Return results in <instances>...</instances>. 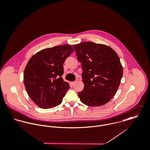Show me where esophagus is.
Listing matches in <instances>:
<instances>
[{
    "mask_svg": "<svg viewBox=\"0 0 150 150\" xmlns=\"http://www.w3.org/2000/svg\"><path fill=\"white\" fill-rule=\"evenodd\" d=\"M77 81H74L72 82V83H71V84H72V85H73V86H74V85L76 84V83H77Z\"/></svg>",
    "mask_w": 150,
    "mask_h": 150,
    "instance_id": "1",
    "label": "esophagus"
}]
</instances>
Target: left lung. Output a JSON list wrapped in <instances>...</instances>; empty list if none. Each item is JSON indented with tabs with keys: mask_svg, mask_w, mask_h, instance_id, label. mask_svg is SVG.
<instances>
[{
	"mask_svg": "<svg viewBox=\"0 0 150 150\" xmlns=\"http://www.w3.org/2000/svg\"><path fill=\"white\" fill-rule=\"evenodd\" d=\"M83 70V90L78 93L81 102L89 106H102L116 93L123 75L117 53L105 44L86 42L73 45Z\"/></svg>",
	"mask_w": 150,
	"mask_h": 150,
	"instance_id": "left-lung-1",
	"label": "left lung"
}]
</instances>
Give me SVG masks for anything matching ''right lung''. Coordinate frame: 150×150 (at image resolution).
<instances>
[{
  "label": "right lung",
  "mask_w": 150,
  "mask_h": 150,
  "mask_svg": "<svg viewBox=\"0 0 150 150\" xmlns=\"http://www.w3.org/2000/svg\"><path fill=\"white\" fill-rule=\"evenodd\" d=\"M71 45L64 44L45 48L33 55L23 72V83L30 99L40 108L60 105L69 84L64 81L63 64L73 52Z\"/></svg>",
  "instance_id": "right-lung-1"
}]
</instances>
